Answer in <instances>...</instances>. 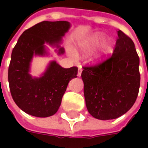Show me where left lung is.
I'll list each match as a JSON object with an SVG mask.
<instances>
[{
	"mask_svg": "<svg viewBox=\"0 0 148 148\" xmlns=\"http://www.w3.org/2000/svg\"><path fill=\"white\" fill-rule=\"evenodd\" d=\"M69 30L63 21H42L22 33L12 50L8 67V83L12 99L27 114L47 117L55 114L69 82L76 77L77 68H63L49 62L39 76L31 74L34 57L50 56L47 45L58 55L65 53L62 38Z\"/></svg>",
	"mask_w": 148,
	"mask_h": 148,
	"instance_id": "8db88e82",
	"label": "left lung"
}]
</instances>
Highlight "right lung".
<instances>
[{"mask_svg": "<svg viewBox=\"0 0 148 148\" xmlns=\"http://www.w3.org/2000/svg\"><path fill=\"white\" fill-rule=\"evenodd\" d=\"M125 37L118 40L112 57L93 61L82 73L86 108L98 120L120 117L136 100L140 59L132 42Z\"/></svg>", "mask_w": 148, "mask_h": 148, "instance_id": "add662e5", "label": "right lung"}]
</instances>
